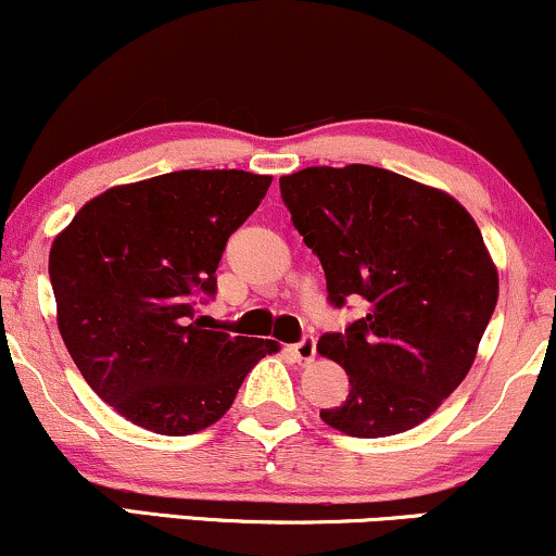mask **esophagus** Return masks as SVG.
<instances>
[{"mask_svg":"<svg viewBox=\"0 0 556 556\" xmlns=\"http://www.w3.org/2000/svg\"><path fill=\"white\" fill-rule=\"evenodd\" d=\"M291 351H293V356L299 358V362L309 364L312 358H315V354H317V341H315V336H304L302 341L291 345Z\"/></svg>","mask_w":556,"mask_h":556,"instance_id":"34e87169","label":"esophagus"}]
</instances>
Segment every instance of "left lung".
<instances>
[{"label": "left lung", "mask_w": 556, "mask_h": 556, "mask_svg": "<svg viewBox=\"0 0 556 556\" xmlns=\"http://www.w3.org/2000/svg\"><path fill=\"white\" fill-rule=\"evenodd\" d=\"M280 198L323 265L330 306L367 304L317 343L351 388L323 421L369 440L429 419L468 375L497 306L476 220L440 189L364 163L280 176Z\"/></svg>", "instance_id": "1"}]
</instances>
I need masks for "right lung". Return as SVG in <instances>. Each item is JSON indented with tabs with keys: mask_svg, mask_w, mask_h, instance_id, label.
Returning a JSON list of instances; mask_svg holds the SVG:
<instances>
[{
	"mask_svg": "<svg viewBox=\"0 0 556 556\" xmlns=\"http://www.w3.org/2000/svg\"><path fill=\"white\" fill-rule=\"evenodd\" d=\"M273 176L172 172L98 194L54 239L49 278L72 362L116 414L185 437L231 408L276 341L205 330L194 304L218 291L226 241Z\"/></svg>",
	"mask_w": 556,
	"mask_h": 556,
	"instance_id": "obj_1",
	"label": "right lung"
}]
</instances>
